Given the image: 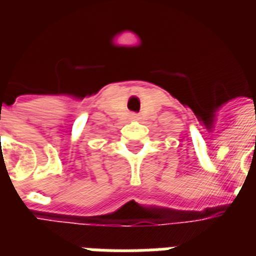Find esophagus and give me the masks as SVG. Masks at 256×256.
Masks as SVG:
<instances>
[{
  "label": "esophagus",
  "mask_w": 256,
  "mask_h": 256,
  "mask_svg": "<svg viewBox=\"0 0 256 256\" xmlns=\"http://www.w3.org/2000/svg\"><path fill=\"white\" fill-rule=\"evenodd\" d=\"M134 118H136V116H134Z\"/></svg>",
  "instance_id": "esophagus-1"
}]
</instances>
